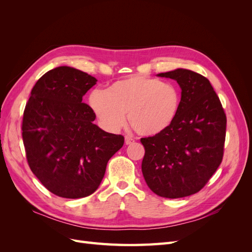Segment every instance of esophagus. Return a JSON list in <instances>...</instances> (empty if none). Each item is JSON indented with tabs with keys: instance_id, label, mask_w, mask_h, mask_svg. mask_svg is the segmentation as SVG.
Here are the masks:
<instances>
[{
	"instance_id": "obj_1",
	"label": "esophagus",
	"mask_w": 252,
	"mask_h": 252,
	"mask_svg": "<svg viewBox=\"0 0 252 252\" xmlns=\"http://www.w3.org/2000/svg\"><path fill=\"white\" fill-rule=\"evenodd\" d=\"M134 143V140L132 138H130V136H125V144L126 145H131Z\"/></svg>"
}]
</instances>
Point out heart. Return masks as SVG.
Segmentation results:
<instances>
[{
    "label": "heart",
    "mask_w": 252,
    "mask_h": 252,
    "mask_svg": "<svg viewBox=\"0 0 252 252\" xmlns=\"http://www.w3.org/2000/svg\"><path fill=\"white\" fill-rule=\"evenodd\" d=\"M88 106L106 130L118 131L127 113L129 124L136 132L155 136L166 131L177 119L181 94L170 83L132 75L113 82L105 91H91Z\"/></svg>",
    "instance_id": "heart-1"
}]
</instances>
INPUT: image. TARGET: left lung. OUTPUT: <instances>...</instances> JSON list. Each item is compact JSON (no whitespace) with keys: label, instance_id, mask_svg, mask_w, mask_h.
I'll return each mask as SVG.
<instances>
[{"label":"left lung","instance_id":"obj_1","mask_svg":"<svg viewBox=\"0 0 252 252\" xmlns=\"http://www.w3.org/2000/svg\"><path fill=\"white\" fill-rule=\"evenodd\" d=\"M158 77L177 81L182 90L177 119L166 131L141 139L143 177L156 194L179 199L199 192L222 162L226 114L210 82L178 68Z\"/></svg>","mask_w":252,"mask_h":252}]
</instances>
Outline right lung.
Wrapping results in <instances>:
<instances>
[{"label":"right lung","instance_id":"add662e5","mask_svg":"<svg viewBox=\"0 0 252 252\" xmlns=\"http://www.w3.org/2000/svg\"><path fill=\"white\" fill-rule=\"evenodd\" d=\"M97 80L69 66L45 73L24 110L22 136L30 169L50 192L66 199L94 193L124 136L104 131L83 96Z\"/></svg>","mask_w":252,"mask_h":252}]
</instances>
